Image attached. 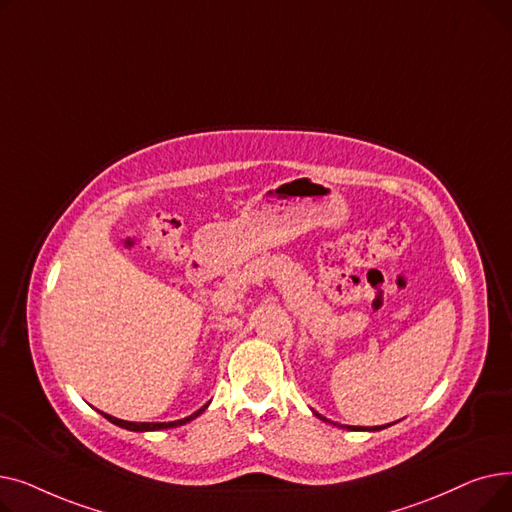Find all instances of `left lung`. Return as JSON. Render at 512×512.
Listing matches in <instances>:
<instances>
[{"label":"left lung","mask_w":512,"mask_h":512,"mask_svg":"<svg viewBox=\"0 0 512 512\" xmlns=\"http://www.w3.org/2000/svg\"><path fill=\"white\" fill-rule=\"evenodd\" d=\"M315 413V411H313ZM321 421H326V423H332L330 419H326L324 415H319V413H315ZM340 427H346V429H353V432H359V429H363V432H378V429H384V425H375V427H369V429H365V427H355V425H340ZM388 427V425H386Z\"/></svg>","instance_id":"left-lung-1"}]
</instances>
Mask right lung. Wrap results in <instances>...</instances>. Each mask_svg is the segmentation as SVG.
I'll return each instance as SVG.
<instances>
[{"label": "right lung", "instance_id": "1", "mask_svg": "<svg viewBox=\"0 0 512 512\" xmlns=\"http://www.w3.org/2000/svg\"><path fill=\"white\" fill-rule=\"evenodd\" d=\"M209 407V402L205 407H201L199 411H195L193 415H188V417H184V419H178V421H168V423H134V421H124V419H118V417H112V415H107V413H101L107 421H112L114 425H118V427H124V429H130V432H159V429H168V427H178V425H184V423H188V421H193L195 417H199L205 409Z\"/></svg>", "mask_w": 512, "mask_h": 512}]
</instances>
